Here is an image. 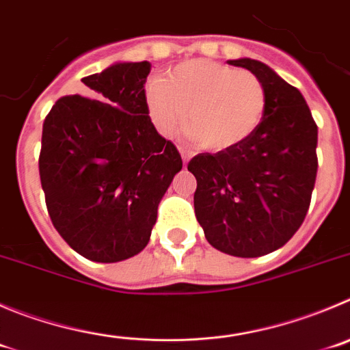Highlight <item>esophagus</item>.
I'll return each mask as SVG.
<instances>
[{"instance_id": "1", "label": "esophagus", "mask_w": 350, "mask_h": 350, "mask_svg": "<svg viewBox=\"0 0 350 350\" xmlns=\"http://www.w3.org/2000/svg\"><path fill=\"white\" fill-rule=\"evenodd\" d=\"M179 153H181V157H183V164H185V167H186V164H188V162H190V159H191V157H193V153H191L190 150H186V148H181V150H179Z\"/></svg>"}]
</instances>
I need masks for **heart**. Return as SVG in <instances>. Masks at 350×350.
Returning <instances> with one entry per match:
<instances>
[{
	"mask_svg": "<svg viewBox=\"0 0 350 350\" xmlns=\"http://www.w3.org/2000/svg\"><path fill=\"white\" fill-rule=\"evenodd\" d=\"M145 101L150 120L162 136L174 135L186 119L202 148L226 152L259 129L267 93L252 72L197 58L176 65L165 81H150Z\"/></svg>",
	"mask_w": 350,
	"mask_h": 350,
	"instance_id": "obj_1",
	"label": "heart"
}]
</instances>
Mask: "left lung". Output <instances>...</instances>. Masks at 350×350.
<instances>
[{
  "label": "left lung",
  "mask_w": 350,
  "mask_h": 350,
  "mask_svg": "<svg viewBox=\"0 0 350 350\" xmlns=\"http://www.w3.org/2000/svg\"><path fill=\"white\" fill-rule=\"evenodd\" d=\"M228 64L262 81L266 116L241 145L190 160L195 215L214 249L260 257L283 247L308 214L318 172V126L302 93L266 64L252 58Z\"/></svg>",
  "instance_id": "1"
}]
</instances>
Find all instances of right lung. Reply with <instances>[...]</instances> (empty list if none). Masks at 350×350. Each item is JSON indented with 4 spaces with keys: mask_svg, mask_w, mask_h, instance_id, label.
<instances>
[{
    "mask_svg": "<svg viewBox=\"0 0 350 350\" xmlns=\"http://www.w3.org/2000/svg\"><path fill=\"white\" fill-rule=\"evenodd\" d=\"M148 62H116L64 96L42 124L39 176L48 214L72 249L119 262L146 247L183 160L145 101Z\"/></svg>",
    "mask_w": 350,
    "mask_h": 350,
    "instance_id": "right-lung-1",
    "label": "right lung"
}]
</instances>
